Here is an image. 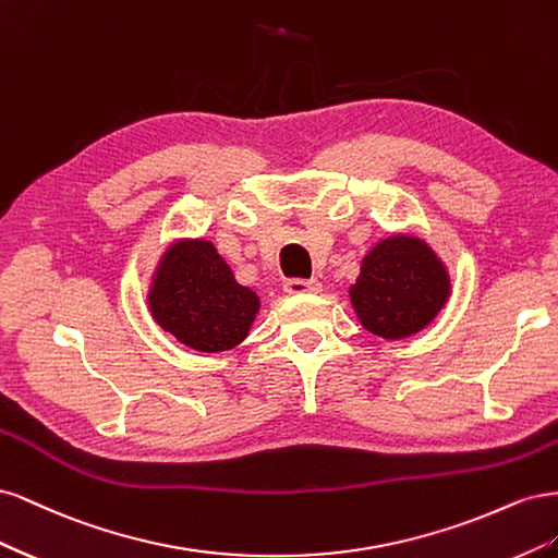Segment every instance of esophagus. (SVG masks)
<instances>
[{"mask_svg":"<svg viewBox=\"0 0 558 558\" xmlns=\"http://www.w3.org/2000/svg\"><path fill=\"white\" fill-rule=\"evenodd\" d=\"M283 291L289 295H307V293H320L324 291V286H320L316 279H291L286 281Z\"/></svg>","mask_w":558,"mask_h":558,"instance_id":"34e87169","label":"esophagus"}]
</instances>
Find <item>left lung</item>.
Segmentation results:
<instances>
[{
	"instance_id": "8db88e82",
	"label": "left lung",
	"mask_w": 558,
	"mask_h": 558,
	"mask_svg": "<svg viewBox=\"0 0 558 558\" xmlns=\"http://www.w3.org/2000/svg\"><path fill=\"white\" fill-rule=\"evenodd\" d=\"M451 295L442 258L410 232L379 240L361 260L349 298L361 326L381 340H404L433 324Z\"/></svg>"
}]
</instances>
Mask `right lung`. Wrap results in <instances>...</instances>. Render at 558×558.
Masks as SVG:
<instances>
[{"label":"right lung","mask_w":558,"mask_h":558,"mask_svg":"<svg viewBox=\"0 0 558 558\" xmlns=\"http://www.w3.org/2000/svg\"><path fill=\"white\" fill-rule=\"evenodd\" d=\"M146 302L165 332L199 353L240 347L260 312V298L238 283L205 238L174 240L162 251Z\"/></svg>","instance_id":"1"}]
</instances>
